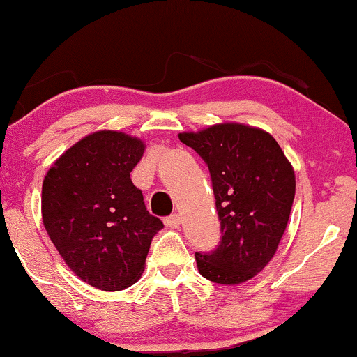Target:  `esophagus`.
Returning <instances> with one entry per match:
<instances>
[{"instance_id": "esophagus-1", "label": "esophagus", "mask_w": 357, "mask_h": 357, "mask_svg": "<svg viewBox=\"0 0 357 357\" xmlns=\"http://www.w3.org/2000/svg\"><path fill=\"white\" fill-rule=\"evenodd\" d=\"M165 227H169V228H178V225H180V215L178 213H172L170 217H167L165 220Z\"/></svg>"}]
</instances>
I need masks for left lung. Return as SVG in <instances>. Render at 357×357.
I'll list each match as a JSON object with an SVG mask.
<instances>
[{
  "instance_id": "8db88e82",
  "label": "left lung",
  "mask_w": 357,
  "mask_h": 357,
  "mask_svg": "<svg viewBox=\"0 0 357 357\" xmlns=\"http://www.w3.org/2000/svg\"><path fill=\"white\" fill-rule=\"evenodd\" d=\"M178 139L208 165L222 240L212 253H195L204 278L241 284L265 268L278 250L296 190L293 165L271 134L222 122Z\"/></svg>"
}]
</instances>
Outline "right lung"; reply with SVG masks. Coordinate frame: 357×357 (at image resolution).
Segmentation results:
<instances>
[{"label": "right lung", "mask_w": 357, "mask_h": 357, "mask_svg": "<svg viewBox=\"0 0 357 357\" xmlns=\"http://www.w3.org/2000/svg\"><path fill=\"white\" fill-rule=\"evenodd\" d=\"M144 151V140L124 132H92L44 177L47 235L74 275L102 291H121L140 278L153 235L164 228L130 180Z\"/></svg>", "instance_id": "add662e5"}]
</instances>
